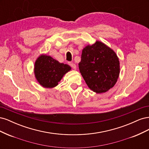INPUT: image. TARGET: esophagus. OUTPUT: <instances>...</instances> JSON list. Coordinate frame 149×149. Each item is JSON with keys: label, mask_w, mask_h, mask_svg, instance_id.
Wrapping results in <instances>:
<instances>
[{"label": "esophagus", "mask_w": 149, "mask_h": 149, "mask_svg": "<svg viewBox=\"0 0 149 149\" xmlns=\"http://www.w3.org/2000/svg\"><path fill=\"white\" fill-rule=\"evenodd\" d=\"M68 65L72 68L73 69H74V70H76V65L74 64V63H72V62H69L68 63Z\"/></svg>", "instance_id": "obj_1"}]
</instances>
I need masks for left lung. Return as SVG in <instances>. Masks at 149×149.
<instances>
[{"label":"left lung","instance_id":"left-lung-1","mask_svg":"<svg viewBox=\"0 0 149 149\" xmlns=\"http://www.w3.org/2000/svg\"><path fill=\"white\" fill-rule=\"evenodd\" d=\"M78 65L86 83L97 93L113 87L119 75V61L116 53L101 42L83 49Z\"/></svg>","mask_w":149,"mask_h":149}]
</instances>
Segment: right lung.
Wrapping results in <instances>:
<instances>
[{
  "instance_id": "1",
  "label": "right lung",
  "mask_w": 149,
  "mask_h": 149,
  "mask_svg": "<svg viewBox=\"0 0 149 149\" xmlns=\"http://www.w3.org/2000/svg\"><path fill=\"white\" fill-rule=\"evenodd\" d=\"M71 70L66 64L60 63L51 56L41 55L35 63V74L44 88H52L58 85L63 76Z\"/></svg>"
}]
</instances>
